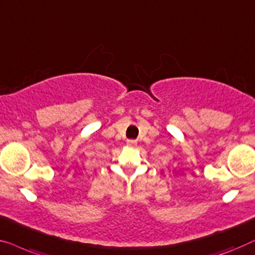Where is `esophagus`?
<instances>
[{"instance_id":"1","label":"esophagus","mask_w":255,"mask_h":255,"mask_svg":"<svg viewBox=\"0 0 255 255\" xmlns=\"http://www.w3.org/2000/svg\"><path fill=\"white\" fill-rule=\"evenodd\" d=\"M128 144L129 145H136V141H135V139H129Z\"/></svg>"}]
</instances>
